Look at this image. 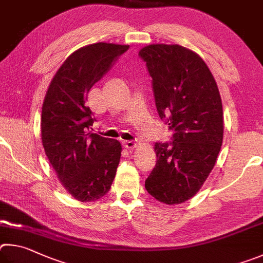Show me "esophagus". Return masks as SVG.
Segmentation results:
<instances>
[{"label": "esophagus", "instance_id": "esophagus-1", "mask_svg": "<svg viewBox=\"0 0 263 263\" xmlns=\"http://www.w3.org/2000/svg\"><path fill=\"white\" fill-rule=\"evenodd\" d=\"M122 144H123L124 148L129 149V150L136 148V145H137V144L135 143V142H133V141H123Z\"/></svg>", "mask_w": 263, "mask_h": 263}]
</instances>
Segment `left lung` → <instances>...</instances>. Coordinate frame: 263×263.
Masks as SVG:
<instances>
[{
  "instance_id": "8db88e82",
  "label": "left lung",
  "mask_w": 263,
  "mask_h": 263,
  "mask_svg": "<svg viewBox=\"0 0 263 263\" xmlns=\"http://www.w3.org/2000/svg\"><path fill=\"white\" fill-rule=\"evenodd\" d=\"M151 76L156 107L170 142H157V163L145 180L151 196L179 204L194 196L223 142V107L217 84L196 53L179 45H149L140 50Z\"/></svg>"
}]
</instances>
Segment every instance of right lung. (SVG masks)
<instances>
[{
	"label": "right lung",
	"mask_w": 263,
	"mask_h": 263,
	"mask_svg": "<svg viewBox=\"0 0 263 263\" xmlns=\"http://www.w3.org/2000/svg\"><path fill=\"white\" fill-rule=\"evenodd\" d=\"M128 45L98 43L73 52L55 73L41 112L46 156L64 188L82 202L96 201L110 190L121 144L90 129L96 121L86 105L92 86L107 73Z\"/></svg>",
	"instance_id": "right-lung-1"
}]
</instances>
